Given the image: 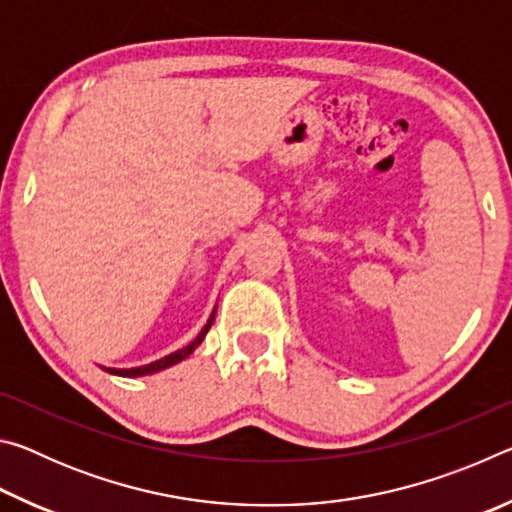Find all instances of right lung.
<instances>
[{"label": "right lung", "mask_w": 512, "mask_h": 512, "mask_svg": "<svg viewBox=\"0 0 512 512\" xmlns=\"http://www.w3.org/2000/svg\"><path fill=\"white\" fill-rule=\"evenodd\" d=\"M212 323H214V314L210 316V320H207V325L201 329V334H198L192 343L185 345L183 350H176V352L167 354V357H164V359H158V361L149 363V366H140V368H128V370H117V368H106V370H108V372H112V375H119V377H142V375H151V372H158V370L169 368V366H173V363H178V361L187 359L189 354H192V352L198 348V345H201V341L205 339V334L210 332Z\"/></svg>", "instance_id": "right-lung-1"}]
</instances>
